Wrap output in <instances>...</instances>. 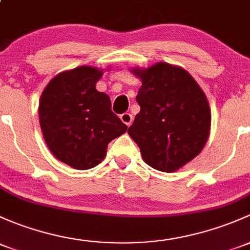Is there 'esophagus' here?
Segmentation results:
<instances>
[{
  "label": "esophagus",
  "mask_w": 250,
  "mask_h": 250,
  "mask_svg": "<svg viewBox=\"0 0 250 250\" xmlns=\"http://www.w3.org/2000/svg\"><path fill=\"white\" fill-rule=\"evenodd\" d=\"M121 120H122V122L125 123V125H127L128 127H129L133 122V116L129 112H125V114L121 115Z\"/></svg>",
  "instance_id": "1"
}]
</instances>
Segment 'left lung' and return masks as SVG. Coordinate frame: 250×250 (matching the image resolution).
<instances>
[{"label": "left lung", "instance_id": "1", "mask_svg": "<svg viewBox=\"0 0 250 250\" xmlns=\"http://www.w3.org/2000/svg\"><path fill=\"white\" fill-rule=\"evenodd\" d=\"M141 79L136 102L140 112L128 129L144 162L172 172L204 148L211 129V110L204 91L183 68L158 62L134 68Z\"/></svg>", "mask_w": 250, "mask_h": 250}]
</instances>
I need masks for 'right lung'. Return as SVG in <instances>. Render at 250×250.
I'll return each mask as SVG.
<instances>
[{
	"label": "right lung",
	"mask_w": 250,
	"mask_h": 250,
	"mask_svg": "<svg viewBox=\"0 0 250 250\" xmlns=\"http://www.w3.org/2000/svg\"><path fill=\"white\" fill-rule=\"evenodd\" d=\"M103 69L81 65L57 74L39 101V123L51 153L78 170L98 165L107 144L127 132L111 101L96 90Z\"/></svg>",
	"instance_id": "right-lung-1"
}]
</instances>
